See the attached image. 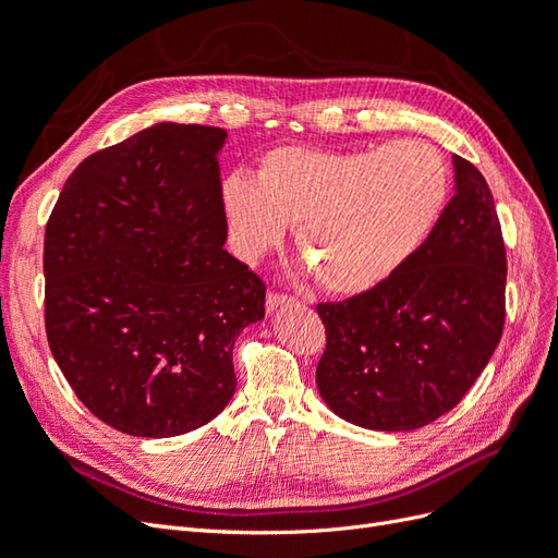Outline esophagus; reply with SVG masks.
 <instances>
[{"instance_id":"34e87169","label":"esophagus","mask_w":558,"mask_h":558,"mask_svg":"<svg viewBox=\"0 0 558 558\" xmlns=\"http://www.w3.org/2000/svg\"><path fill=\"white\" fill-rule=\"evenodd\" d=\"M291 305H295V298H291V295H281V293H267V300H265L267 314L277 312L279 307H291Z\"/></svg>"}]
</instances>
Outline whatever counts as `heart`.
<instances>
[{"label": "heart", "instance_id": "b5f03b06", "mask_svg": "<svg viewBox=\"0 0 558 558\" xmlns=\"http://www.w3.org/2000/svg\"><path fill=\"white\" fill-rule=\"evenodd\" d=\"M449 165L426 142L365 150L279 146L256 181L223 183L232 251L244 260L275 248L289 223L318 283L363 295L391 279L428 240L449 197Z\"/></svg>", "mask_w": 558, "mask_h": 558}]
</instances>
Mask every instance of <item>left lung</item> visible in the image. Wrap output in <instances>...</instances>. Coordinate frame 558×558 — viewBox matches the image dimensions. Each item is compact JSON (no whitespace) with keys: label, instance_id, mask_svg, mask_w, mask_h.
<instances>
[{"label":"left lung","instance_id":"left-lung-1","mask_svg":"<svg viewBox=\"0 0 558 558\" xmlns=\"http://www.w3.org/2000/svg\"><path fill=\"white\" fill-rule=\"evenodd\" d=\"M453 197L428 240L377 289L316 312L326 351L316 386L369 430H416L468 393L500 342L505 244L486 179L453 156Z\"/></svg>","mask_w":558,"mask_h":558}]
</instances>
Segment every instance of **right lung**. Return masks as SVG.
<instances>
[{
  "label": "right lung",
  "mask_w": 558,
  "mask_h": 558,
  "mask_svg": "<svg viewBox=\"0 0 558 558\" xmlns=\"http://www.w3.org/2000/svg\"><path fill=\"white\" fill-rule=\"evenodd\" d=\"M221 128L156 123L66 179L44 240L46 335L111 428L174 437L232 400V347L265 283L223 248Z\"/></svg>",
  "instance_id": "1"
}]
</instances>
